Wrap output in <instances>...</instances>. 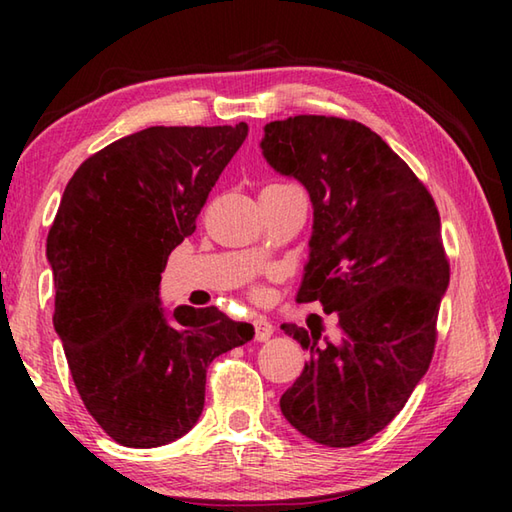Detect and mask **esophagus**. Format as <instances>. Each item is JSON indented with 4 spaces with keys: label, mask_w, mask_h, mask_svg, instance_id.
Masks as SVG:
<instances>
[{
    "label": "esophagus",
    "mask_w": 512,
    "mask_h": 512,
    "mask_svg": "<svg viewBox=\"0 0 512 512\" xmlns=\"http://www.w3.org/2000/svg\"><path fill=\"white\" fill-rule=\"evenodd\" d=\"M255 339L259 341V343H264V341H268L270 336H273V332H275V325L270 323L268 319H264V317H257L255 321Z\"/></svg>",
    "instance_id": "1"
}]
</instances>
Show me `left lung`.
Instances as JSON below:
<instances>
[{"label":"left lung","mask_w":512,"mask_h":512,"mask_svg":"<svg viewBox=\"0 0 512 512\" xmlns=\"http://www.w3.org/2000/svg\"><path fill=\"white\" fill-rule=\"evenodd\" d=\"M264 156L308 189L310 262L297 301L339 314L341 339L284 323L308 363L279 405L303 436L343 449L383 431L427 374L449 286L427 187L363 123L301 114L264 127Z\"/></svg>","instance_id":"1"}]
</instances>
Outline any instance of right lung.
I'll list each match as a JSON object with an SVG mask.
<instances>
[{
  "label": "right lung",
  "mask_w": 512,
  "mask_h": 512,
  "mask_svg": "<svg viewBox=\"0 0 512 512\" xmlns=\"http://www.w3.org/2000/svg\"><path fill=\"white\" fill-rule=\"evenodd\" d=\"M248 125L147 127L74 171L50 226L52 323L90 416L123 447L184 436L204 409L206 367L253 339L211 308H160V273Z\"/></svg>",
  "instance_id": "right-lung-1"
}]
</instances>
